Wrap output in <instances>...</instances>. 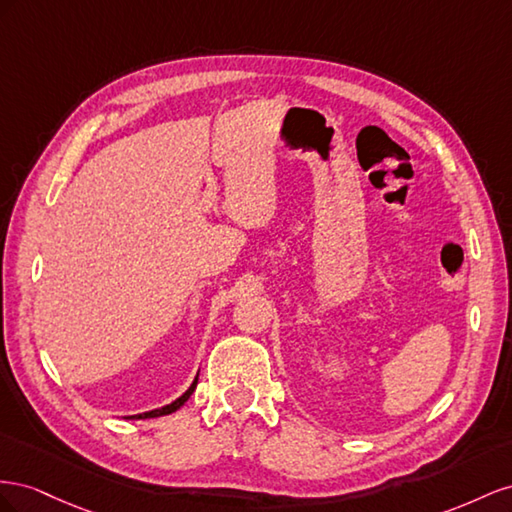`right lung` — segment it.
I'll use <instances>...</instances> for the list:
<instances>
[{
    "label": "right lung",
    "instance_id": "add662e5",
    "mask_svg": "<svg viewBox=\"0 0 512 512\" xmlns=\"http://www.w3.org/2000/svg\"><path fill=\"white\" fill-rule=\"evenodd\" d=\"M195 388H197V377H195V382L191 384V388H188L180 399H175L171 405H165V407H160V410H152V412H145V414H137V416H133V418H156V416H167V414H173L175 410H180V407L188 401V397H191V394L195 392Z\"/></svg>",
    "mask_w": 512,
    "mask_h": 512
}]
</instances>
